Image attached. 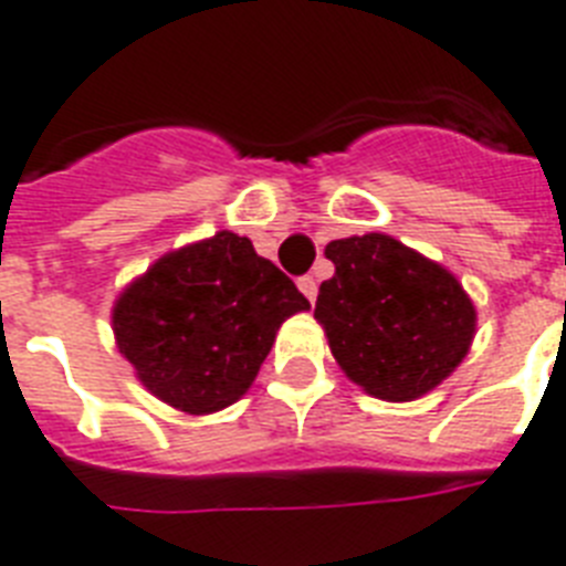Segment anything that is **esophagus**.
<instances>
[{"label": "esophagus", "instance_id": "1", "mask_svg": "<svg viewBox=\"0 0 566 566\" xmlns=\"http://www.w3.org/2000/svg\"><path fill=\"white\" fill-rule=\"evenodd\" d=\"M297 289L304 292L306 301H315V295H318V283H315V277H310V274H304V277H297Z\"/></svg>", "mask_w": 566, "mask_h": 566}]
</instances>
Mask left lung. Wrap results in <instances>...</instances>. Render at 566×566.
<instances>
[{"instance_id":"1","label":"left lung","mask_w":566,"mask_h":566,"mask_svg":"<svg viewBox=\"0 0 566 566\" xmlns=\"http://www.w3.org/2000/svg\"><path fill=\"white\" fill-rule=\"evenodd\" d=\"M324 254L336 274L321 283L315 318L356 386L403 403L453 374L476 310L450 271L386 233L336 239Z\"/></svg>"}]
</instances>
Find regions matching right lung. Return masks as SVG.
Segmentation results:
<instances>
[{
  "mask_svg": "<svg viewBox=\"0 0 566 566\" xmlns=\"http://www.w3.org/2000/svg\"><path fill=\"white\" fill-rule=\"evenodd\" d=\"M301 310L310 301L295 283L251 239L221 230L134 280L113 306V333L151 395L207 415L245 395L277 327Z\"/></svg>",
  "mask_w": 566,
  "mask_h": 566,
  "instance_id": "1",
  "label": "right lung"
}]
</instances>
